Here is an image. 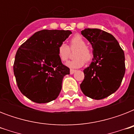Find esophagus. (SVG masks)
I'll return each instance as SVG.
<instances>
[{"mask_svg":"<svg viewBox=\"0 0 134 134\" xmlns=\"http://www.w3.org/2000/svg\"><path fill=\"white\" fill-rule=\"evenodd\" d=\"M76 70L74 69H70V74H73L74 73H75Z\"/></svg>","mask_w":134,"mask_h":134,"instance_id":"1","label":"esophagus"}]
</instances>
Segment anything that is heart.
<instances>
[{
  "label": "heart",
  "mask_w": 134,
  "mask_h": 134,
  "mask_svg": "<svg viewBox=\"0 0 134 134\" xmlns=\"http://www.w3.org/2000/svg\"><path fill=\"white\" fill-rule=\"evenodd\" d=\"M75 48H77L74 53V56L76 58L68 61L66 63L67 67L71 69H77L83 67L85 64V60L89 62L92 58V52L86 46L85 40L80 35H75L70 40L69 47L65 43H62L58 46V54L60 59L63 62L67 60L70 55V49L73 50Z\"/></svg>",
  "instance_id": "b5f03b06"
}]
</instances>
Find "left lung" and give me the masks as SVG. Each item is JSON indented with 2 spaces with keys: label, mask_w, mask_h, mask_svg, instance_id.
Wrapping results in <instances>:
<instances>
[{
  "label": "left lung",
  "mask_w": 134,
  "mask_h": 134,
  "mask_svg": "<svg viewBox=\"0 0 134 134\" xmlns=\"http://www.w3.org/2000/svg\"><path fill=\"white\" fill-rule=\"evenodd\" d=\"M81 34L92 46L93 58L83 70L80 87L83 93L99 100L114 93L125 73L124 51L112 35L97 28H86Z\"/></svg>",
  "instance_id": "obj_1"
}]
</instances>
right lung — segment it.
I'll use <instances>...</instances> for the list:
<instances>
[{
    "label": "right lung",
    "instance_id": "right-lung-1",
    "mask_svg": "<svg viewBox=\"0 0 134 134\" xmlns=\"http://www.w3.org/2000/svg\"><path fill=\"white\" fill-rule=\"evenodd\" d=\"M71 34L70 30H40L16 51L13 66L16 84L32 102L48 103L58 97L69 68L62 63L58 48Z\"/></svg>",
    "mask_w": 134,
    "mask_h": 134
}]
</instances>
